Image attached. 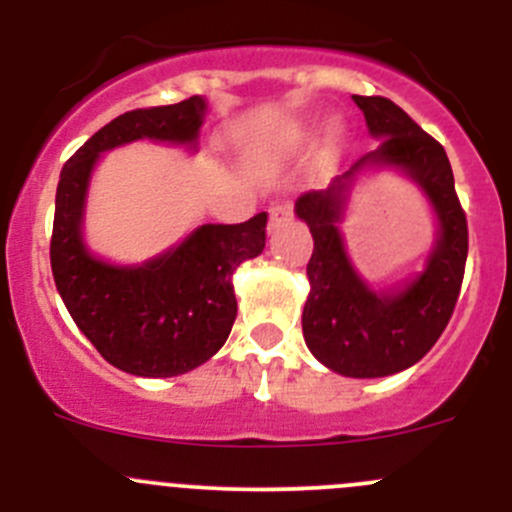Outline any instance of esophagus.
Returning <instances> with one entry per match:
<instances>
[{"instance_id": "obj_1", "label": "esophagus", "mask_w": 512, "mask_h": 512, "mask_svg": "<svg viewBox=\"0 0 512 512\" xmlns=\"http://www.w3.org/2000/svg\"><path fill=\"white\" fill-rule=\"evenodd\" d=\"M290 217H293V207H290L288 202L272 204V207H270V229H278L280 224L288 222Z\"/></svg>"}]
</instances>
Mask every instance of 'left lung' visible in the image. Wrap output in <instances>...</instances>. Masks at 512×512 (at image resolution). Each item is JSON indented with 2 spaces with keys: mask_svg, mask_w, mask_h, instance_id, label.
I'll return each mask as SVG.
<instances>
[{
  "mask_svg": "<svg viewBox=\"0 0 512 512\" xmlns=\"http://www.w3.org/2000/svg\"><path fill=\"white\" fill-rule=\"evenodd\" d=\"M379 146L356 161L328 189L305 191L295 214L313 234L308 262L310 295L303 336L321 364L353 379H376L409 369L437 343L460 298L467 262V217L442 143L381 95H353ZM366 165H396L425 189L440 219L428 267L399 291H371L357 278L337 222L352 176Z\"/></svg>",
  "mask_w": 512,
  "mask_h": 512,
  "instance_id": "obj_1",
  "label": "left lung"
}]
</instances>
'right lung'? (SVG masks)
Masks as SVG:
<instances>
[{"instance_id": "obj_1", "label": "right lung", "mask_w": 512, "mask_h": 512, "mask_svg": "<svg viewBox=\"0 0 512 512\" xmlns=\"http://www.w3.org/2000/svg\"><path fill=\"white\" fill-rule=\"evenodd\" d=\"M204 113L199 95L123 113L60 171L50 240L57 293L100 356L133 376L166 379L209 361L237 318L232 272L265 250L267 212L242 224H202L181 245L136 267L103 262L85 247L80 227L98 156L138 138L197 143Z\"/></svg>"}]
</instances>
